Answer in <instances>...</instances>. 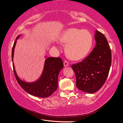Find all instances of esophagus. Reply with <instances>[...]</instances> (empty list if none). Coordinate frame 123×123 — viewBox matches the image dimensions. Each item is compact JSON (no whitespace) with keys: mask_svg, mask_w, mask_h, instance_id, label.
<instances>
[{"mask_svg":"<svg viewBox=\"0 0 123 123\" xmlns=\"http://www.w3.org/2000/svg\"><path fill=\"white\" fill-rule=\"evenodd\" d=\"M63 64H64V67H67V66H68V65H69V62H68L67 61H64V63H63Z\"/></svg>","mask_w":123,"mask_h":123,"instance_id":"esophagus-1","label":"esophagus"}]
</instances>
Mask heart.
I'll return each instance as SVG.
<instances>
[{
    "instance_id": "obj_1",
    "label": "heart",
    "mask_w": 123,
    "mask_h": 123,
    "mask_svg": "<svg viewBox=\"0 0 123 123\" xmlns=\"http://www.w3.org/2000/svg\"><path fill=\"white\" fill-rule=\"evenodd\" d=\"M60 43L67 44V55L71 59L78 60L86 56L93 44V36L86 30L69 28L63 31L59 37Z\"/></svg>"
}]
</instances>
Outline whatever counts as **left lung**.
<instances>
[{
  "label": "left lung",
  "instance_id": "left-lung-1",
  "mask_svg": "<svg viewBox=\"0 0 123 123\" xmlns=\"http://www.w3.org/2000/svg\"><path fill=\"white\" fill-rule=\"evenodd\" d=\"M96 44L92 51L82 61L73 64L76 86L84 92L94 93L103 86L111 67V51L105 36L96 30Z\"/></svg>",
  "mask_w": 123,
  "mask_h": 123
}]
</instances>
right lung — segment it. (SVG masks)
Returning a JSON list of instances; mask_svg holds the SVG:
<instances>
[{
	"label": "right lung",
	"instance_id": "right-lung-1",
	"mask_svg": "<svg viewBox=\"0 0 123 123\" xmlns=\"http://www.w3.org/2000/svg\"><path fill=\"white\" fill-rule=\"evenodd\" d=\"M19 35L16 38H19ZM14 41L12 50V60L13 61L14 47L16 44ZM63 67V63L60 57H48L45 60L44 69L41 76L38 80L34 82H26L18 78L16 74L13 62L14 75L20 86L31 95L37 97L47 98L53 94L57 89L58 86V76Z\"/></svg>",
	"mask_w": 123,
	"mask_h": 123
}]
</instances>
